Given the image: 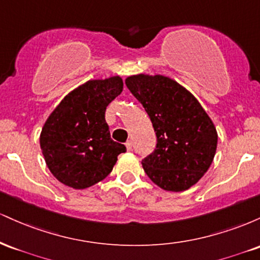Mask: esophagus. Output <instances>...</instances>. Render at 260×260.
Listing matches in <instances>:
<instances>
[{
	"instance_id": "34e87169",
	"label": "esophagus",
	"mask_w": 260,
	"mask_h": 260,
	"mask_svg": "<svg viewBox=\"0 0 260 260\" xmlns=\"http://www.w3.org/2000/svg\"><path fill=\"white\" fill-rule=\"evenodd\" d=\"M126 148H127L128 151L132 150V142H131V140H128V142L126 143Z\"/></svg>"
}]
</instances>
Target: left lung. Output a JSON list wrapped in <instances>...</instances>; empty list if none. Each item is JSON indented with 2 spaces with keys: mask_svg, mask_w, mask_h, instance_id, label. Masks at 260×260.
<instances>
[{
  "mask_svg": "<svg viewBox=\"0 0 260 260\" xmlns=\"http://www.w3.org/2000/svg\"><path fill=\"white\" fill-rule=\"evenodd\" d=\"M126 85L142 104L156 134V148L142 160L160 188L181 192L196 184L215 156L213 121L187 89L164 76L128 77Z\"/></svg>",
  "mask_w": 260,
  "mask_h": 260,
  "instance_id": "8db88e82",
  "label": "left lung"
}]
</instances>
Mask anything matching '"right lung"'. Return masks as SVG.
Listing matches in <instances>:
<instances>
[{"mask_svg": "<svg viewBox=\"0 0 260 260\" xmlns=\"http://www.w3.org/2000/svg\"><path fill=\"white\" fill-rule=\"evenodd\" d=\"M123 90L118 76L88 80L66 95L45 122L40 147L47 168L59 182L84 189L112 171L126 147L110 136L106 107Z\"/></svg>", "mask_w": 260, "mask_h": 260, "instance_id": "1", "label": "right lung"}]
</instances>
